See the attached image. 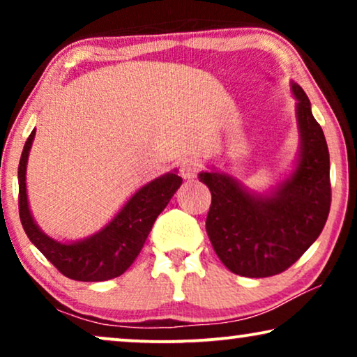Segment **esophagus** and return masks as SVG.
Instances as JSON below:
<instances>
[{"label":"esophagus","instance_id":"obj_1","mask_svg":"<svg viewBox=\"0 0 357 357\" xmlns=\"http://www.w3.org/2000/svg\"><path fill=\"white\" fill-rule=\"evenodd\" d=\"M199 169H202V164H199L198 159L185 158L182 159V162H180V175H182L185 180H192L197 177Z\"/></svg>","mask_w":357,"mask_h":357}]
</instances>
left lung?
<instances>
[{
	"label": "left lung",
	"mask_w": 357,
	"mask_h": 357,
	"mask_svg": "<svg viewBox=\"0 0 357 357\" xmlns=\"http://www.w3.org/2000/svg\"><path fill=\"white\" fill-rule=\"evenodd\" d=\"M297 99L301 153L294 172L270 195L248 192L216 170L198 175L211 192L206 232L214 252L236 275H280L304 255L324 231L330 213V154L321 126L301 86Z\"/></svg>",
	"instance_id": "left-lung-1"
}]
</instances>
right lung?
<instances>
[{
    "label": "right lung",
    "mask_w": 357,
    "mask_h": 357,
    "mask_svg": "<svg viewBox=\"0 0 357 357\" xmlns=\"http://www.w3.org/2000/svg\"><path fill=\"white\" fill-rule=\"evenodd\" d=\"M36 130L29 135L19 160V216L31 242L61 275L75 281H107L128 270L139 255L153 224L182 185V177L169 172L141 187L119 214L94 236L77 242H58L40 231L27 202L26 169Z\"/></svg>",
    "instance_id": "right-lung-1"
}]
</instances>
